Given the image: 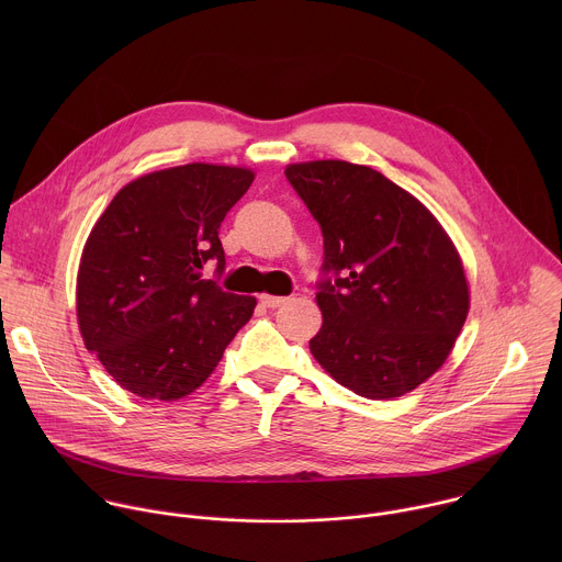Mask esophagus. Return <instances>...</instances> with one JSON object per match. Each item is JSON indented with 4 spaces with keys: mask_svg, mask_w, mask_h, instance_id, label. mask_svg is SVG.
Masks as SVG:
<instances>
[{
    "mask_svg": "<svg viewBox=\"0 0 562 562\" xmlns=\"http://www.w3.org/2000/svg\"><path fill=\"white\" fill-rule=\"evenodd\" d=\"M286 300H289V297H280V295H269V293L260 295V302H262L265 306H269V308H278V306H282V304H284Z\"/></svg>",
    "mask_w": 562,
    "mask_h": 562,
    "instance_id": "obj_1",
    "label": "esophagus"
}]
</instances>
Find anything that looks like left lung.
Masks as SVG:
<instances>
[{
	"instance_id": "obj_1",
	"label": "left lung",
	"mask_w": 562,
	"mask_h": 562,
	"mask_svg": "<svg viewBox=\"0 0 562 562\" xmlns=\"http://www.w3.org/2000/svg\"><path fill=\"white\" fill-rule=\"evenodd\" d=\"M284 176L325 239L313 358L362 397L409 393L442 367L467 319L469 286L449 235L369 167L317 159Z\"/></svg>"
}]
</instances>
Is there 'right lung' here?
I'll list each match as a JSON object with an SVG mask.
<instances>
[{
  "mask_svg": "<svg viewBox=\"0 0 562 562\" xmlns=\"http://www.w3.org/2000/svg\"><path fill=\"white\" fill-rule=\"evenodd\" d=\"M254 171L184 165L126 184L95 222L77 273V323L113 380L144 400L195 391L256 308L220 286V224ZM215 261L216 280L201 269Z\"/></svg>",
  "mask_w": 562,
  "mask_h": 562,
  "instance_id": "obj_1",
  "label": "right lung"
}]
</instances>
